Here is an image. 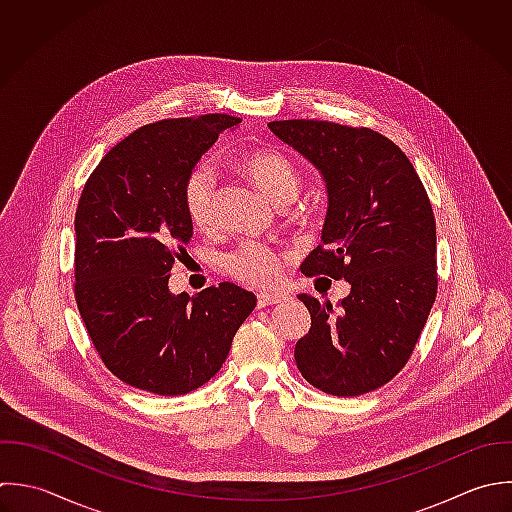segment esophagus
Instances as JSON below:
<instances>
[{
    "label": "esophagus",
    "mask_w": 512,
    "mask_h": 512,
    "mask_svg": "<svg viewBox=\"0 0 512 512\" xmlns=\"http://www.w3.org/2000/svg\"><path fill=\"white\" fill-rule=\"evenodd\" d=\"M285 301H289V295H285V293H271V291H263V293H259L257 295V303H259V307L263 309V307H269V305H277V303H285Z\"/></svg>",
    "instance_id": "34e87169"
}]
</instances>
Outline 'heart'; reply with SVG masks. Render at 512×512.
<instances>
[{
	"mask_svg": "<svg viewBox=\"0 0 512 512\" xmlns=\"http://www.w3.org/2000/svg\"><path fill=\"white\" fill-rule=\"evenodd\" d=\"M239 169L277 205L289 203L299 191V173L281 153L271 149L247 151L237 159ZM215 175L209 165H197L183 183V203L191 223L205 229L213 223ZM233 277L251 285H269L279 275V257L261 243H243L227 257Z\"/></svg>",
	"mask_w": 512,
	"mask_h": 512,
	"instance_id": "1",
	"label": "heart"
}]
</instances>
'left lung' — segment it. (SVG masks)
Masks as SVG:
<instances>
[{"mask_svg": "<svg viewBox=\"0 0 512 512\" xmlns=\"http://www.w3.org/2000/svg\"><path fill=\"white\" fill-rule=\"evenodd\" d=\"M269 129L321 175L327 215L305 275L345 279L333 309L307 293L309 333L295 345L301 375L323 393L357 397L409 361L437 295V229L407 155L373 129L329 121H271Z\"/></svg>", "mask_w": 512, "mask_h": 512, "instance_id": "left-lung-1", "label": "left lung"}]
</instances>
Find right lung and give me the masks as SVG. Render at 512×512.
Wrapping results in <instances>:
<instances>
[{
    "instance_id": "obj_1",
    "label": "right lung",
    "mask_w": 512,
    "mask_h": 512,
    "mask_svg": "<svg viewBox=\"0 0 512 512\" xmlns=\"http://www.w3.org/2000/svg\"><path fill=\"white\" fill-rule=\"evenodd\" d=\"M241 119L209 113L145 125L119 141L87 179L75 213V301L85 329L123 383L185 395L225 363L257 305L235 283L197 297L169 291L193 237L183 183L219 133Z\"/></svg>"
}]
</instances>
